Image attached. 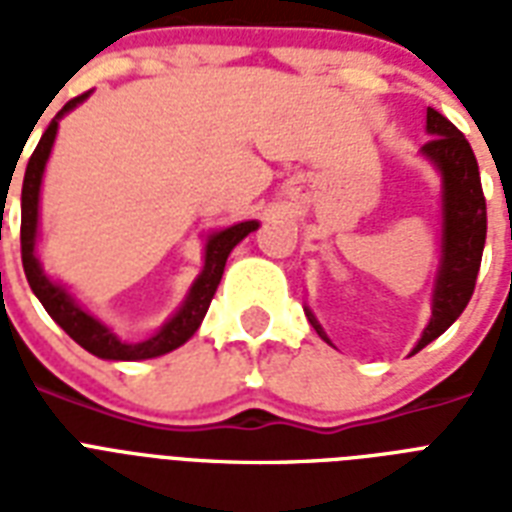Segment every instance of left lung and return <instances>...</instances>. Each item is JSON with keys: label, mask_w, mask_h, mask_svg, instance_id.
Segmentation results:
<instances>
[{"label": "left lung", "mask_w": 512, "mask_h": 512, "mask_svg": "<svg viewBox=\"0 0 512 512\" xmlns=\"http://www.w3.org/2000/svg\"><path fill=\"white\" fill-rule=\"evenodd\" d=\"M425 132L430 140L420 148V156L433 164V170L441 177V257L430 295V321L412 353L444 335L460 319L476 289L486 244V199L473 148L465 135L433 108H428ZM305 316L321 340L332 345L308 305Z\"/></svg>", "instance_id": "8db88e82"}]
</instances>
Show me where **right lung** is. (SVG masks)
<instances>
[{"mask_svg": "<svg viewBox=\"0 0 512 512\" xmlns=\"http://www.w3.org/2000/svg\"><path fill=\"white\" fill-rule=\"evenodd\" d=\"M87 98H90V92L68 100L66 106L60 108L55 119L50 122V127L44 130L42 140L34 148L31 159H28L26 175H23V193H20V255H23V271H26L28 287L39 297L44 311L50 313L52 321L71 340L79 342L87 353L106 358V361H146V358L164 356V353L180 348L183 342H188L196 335V329L201 327V321H204V316L209 311V303L215 297L217 284L223 279L225 260H228V255H231L233 247L241 239H247L249 233L260 228V223L257 220H244V223H233L228 228L207 233V239H204V265H201L199 276L193 279L191 289L185 292V300L180 303V308L172 313L170 319L164 321L162 327L156 329L154 335L146 337V340H122L114 329L108 327L106 321L98 319L92 311H87L66 284L50 279L44 273L42 263H39V255H36L44 167L50 162L52 146H55V138H58L60 119L68 111H74Z\"/></svg>", "mask_w": 512, "mask_h": 512, "instance_id": "obj_1", "label": "right lung"}]
</instances>
